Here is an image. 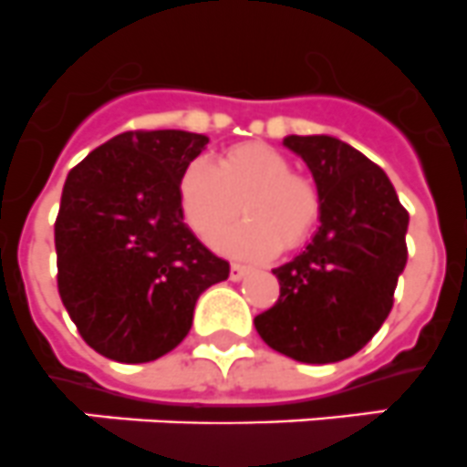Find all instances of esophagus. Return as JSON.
<instances>
[{"label":"esophagus","mask_w":467,"mask_h":467,"mask_svg":"<svg viewBox=\"0 0 467 467\" xmlns=\"http://www.w3.org/2000/svg\"><path fill=\"white\" fill-rule=\"evenodd\" d=\"M246 272H249V267H246V265H242V263L230 265V279L233 281H239L244 275H246Z\"/></svg>","instance_id":"1"}]
</instances>
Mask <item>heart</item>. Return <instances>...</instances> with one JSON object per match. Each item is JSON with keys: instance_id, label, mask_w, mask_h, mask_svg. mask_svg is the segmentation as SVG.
Masks as SVG:
<instances>
[{"instance_id": "heart-1", "label": "heart", "mask_w": 467, "mask_h": 467, "mask_svg": "<svg viewBox=\"0 0 467 467\" xmlns=\"http://www.w3.org/2000/svg\"><path fill=\"white\" fill-rule=\"evenodd\" d=\"M179 202L195 234L212 242L239 212L246 218L218 239V246L239 258H267L297 249L321 218V195L306 176L291 171L284 153L260 141L225 149L218 165L192 161L179 182Z\"/></svg>"}]
</instances>
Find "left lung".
<instances>
[{"instance_id":"obj_1","label":"left lung","mask_w":467,"mask_h":467,"mask_svg":"<svg viewBox=\"0 0 467 467\" xmlns=\"http://www.w3.org/2000/svg\"><path fill=\"white\" fill-rule=\"evenodd\" d=\"M312 170L321 228L291 263L276 267L279 300L254 318L279 354L337 363L365 347L393 306L405 270L410 213L379 165L335 137H285Z\"/></svg>"}]
</instances>
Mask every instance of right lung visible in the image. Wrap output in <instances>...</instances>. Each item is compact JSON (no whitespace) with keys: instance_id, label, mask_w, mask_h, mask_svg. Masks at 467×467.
<instances>
[{"instance_id":"1","label":"right lung","mask_w":467,"mask_h":467,"mask_svg":"<svg viewBox=\"0 0 467 467\" xmlns=\"http://www.w3.org/2000/svg\"><path fill=\"white\" fill-rule=\"evenodd\" d=\"M207 137L130 130L67 174L56 218L57 291L98 354L149 363L179 347L197 297L225 281L218 258L183 223L179 182Z\"/></svg>"}]
</instances>
